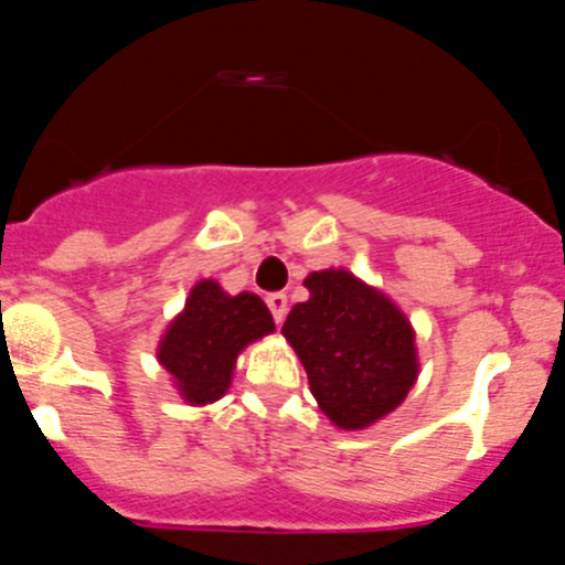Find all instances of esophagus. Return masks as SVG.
<instances>
[{
  "instance_id": "esophagus-1",
  "label": "esophagus",
  "mask_w": 565,
  "mask_h": 565,
  "mask_svg": "<svg viewBox=\"0 0 565 565\" xmlns=\"http://www.w3.org/2000/svg\"><path fill=\"white\" fill-rule=\"evenodd\" d=\"M266 302H268V308H271L274 322H277V326H282V319H286V313H288V297H286V294H279V291L268 294Z\"/></svg>"
}]
</instances>
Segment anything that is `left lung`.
Listing matches in <instances>:
<instances>
[{
    "instance_id": "8db88e82",
    "label": "left lung",
    "mask_w": 565,
    "mask_h": 565,
    "mask_svg": "<svg viewBox=\"0 0 565 565\" xmlns=\"http://www.w3.org/2000/svg\"><path fill=\"white\" fill-rule=\"evenodd\" d=\"M311 297L282 337L308 373L319 411L339 430H364L393 413L418 379L416 331L387 294L344 268L306 277Z\"/></svg>"
}]
</instances>
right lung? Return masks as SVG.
<instances>
[{
  "mask_svg": "<svg viewBox=\"0 0 565 565\" xmlns=\"http://www.w3.org/2000/svg\"><path fill=\"white\" fill-rule=\"evenodd\" d=\"M274 333V319L257 294H226L217 279L194 282L186 306L158 342V362L192 407L226 396L243 348Z\"/></svg>",
  "mask_w": 565,
  "mask_h": 565,
  "instance_id": "obj_1",
  "label": "right lung"
}]
</instances>
